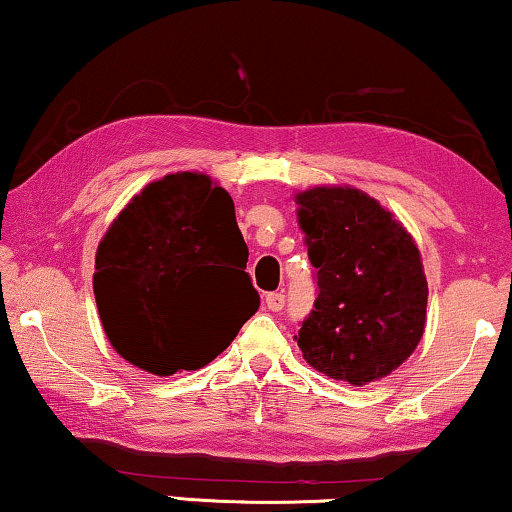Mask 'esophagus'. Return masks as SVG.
Listing matches in <instances>:
<instances>
[{
	"instance_id": "1",
	"label": "esophagus",
	"mask_w": 512,
	"mask_h": 512,
	"mask_svg": "<svg viewBox=\"0 0 512 512\" xmlns=\"http://www.w3.org/2000/svg\"><path fill=\"white\" fill-rule=\"evenodd\" d=\"M265 305H268L270 311H281L286 305V295L284 293H268L265 295Z\"/></svg>"
}]
</instances>
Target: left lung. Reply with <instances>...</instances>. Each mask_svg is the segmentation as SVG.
<instances>
[{
	"instance_id": "8db88e82",
	"label": "left lung",
	"mask_w": 512,
	"mask_h": 512,
	"mask_svg": "<svg viewBox=\"0 0 512 512\" xmlns=\"http://www.w3.org/2000/svg\"><path fill=\"white\" fill-rule=\"evenodd\" d=\"M298 221L318 295L298 346L311 367L367 385L416 351L427 318V279L406 228L353 187L300 191Z\"/></svg>"
}]
</instances>
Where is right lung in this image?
I'll use <instances>...</instances> for the list:
<instances>
[{
	"label": "right lung",
	"instance_id": "right-lung-1",
	"mask_svg": "<svg viewBox=\"0 0 512 512\" xmlns=\"http://www.w3.org/2000/svg\"><path fill=\"white\" fill-rule=\"evenodd\" d=\"M247 258L233 198L210 177L184 170L147 184L96 249L94 298L110 344L157 376L205 367L261 305ZM224 264L218 294L239 311L210 319L200 298Z\"/></svg>",
	"mask_w": 512,
	"mask_h": 512
}]
</instances>
